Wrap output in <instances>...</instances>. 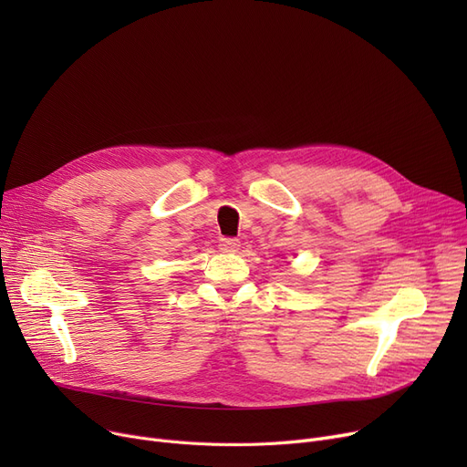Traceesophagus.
<instances>
[{
  "instance_id": "34e87169",
  "label": "esophagus",
  "mask_w": 467,
  "mask_h": 467,
  "mask_svg": "<svg viewBox=\"0 0 467 467\" xmlns=\"http://www.w3.org/2000/svg\"><path fill=\"white\" fill-rule=\"evenodd\" d=\"M240 242L236 238H221L219 240V250L225 252V254H234L238 252Z\"/></svg>"
}]
</instances>
